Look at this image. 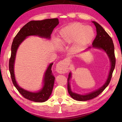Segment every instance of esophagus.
<instances>
[{"instance_id":"esophagus-1","label":"esophagus","mask_w":122,"mask_h":122,"mask_svg":"<svg viewBox=\"0 0 122 122\" xmlns=\"http://www.w3.org/2000/svg\"><path fill=\"white\" fill-rule=\"evenodd\" d=\"M69 61L67 59H64L62 61L57 64L56 67V71L60 74H64L67 73L68 71Z\"/></svg>"}]
</instances>
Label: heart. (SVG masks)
I'll list each match as a JSON object with an SVG mask.
<instances>
[{
  "label": "heart",
  "instance_id": "obj_1",
  "mask_svg": "<svg viewBox=\"0 0 122 122\" xmlns=\"http://www.w3.org/2000/svg\"><path fill=\"white\" fill-rule=\"evenodd\" d=\"M94 36L95 33L92 27L75 22L62 29L57 41L62 46L74 42V48L79 49L90 44Z\"/></svg>",
  "mask_w": 122,
  "mask_h": 122
}]
</instances>
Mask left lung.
<instances>
[{"mask_svg": "<svg viewBox=\"0 0 122 122\" xmlns=\"http://www.w3.org/2000/svg\"><path fill=\"white\" fill-rule=\"evenodd\" d=\"M94 25L95 26L96 28L97 35L95 39L92 42V47L95 48H97L100 49H103L106 51L108 56L110 59L111 62V68L109 71L108 78H107L106 83L104 85L101 86L98 89L96 90L94 92H90L89 94L86 95H80L75 93L71 92V86H70L69 80L71 77V73H69L68 78V92L72 98L74 100L78 101H86L88 100H92L96 97L102 92L107 86L109 85L110 83L111 78L112 77V75L113 70H114L115 64H116V59L115 56V51H114V45L112 39L109 36V35L105 31V30L101 26L100 24L95 21H92ZM90 47L88 48H90Z\"/></svg>", "mask_w": 122, "mask_h": 122, "instance_id": "8db88e82", "label": "left lung"}]
</instances>
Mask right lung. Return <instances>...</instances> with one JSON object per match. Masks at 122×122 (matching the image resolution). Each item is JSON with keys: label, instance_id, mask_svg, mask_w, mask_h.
<instances>
[{"label": "right lung", "instance_id": "1", "mask_svg": "<svg viewBox=\"0 0 122 122\" xmlns=\"http://www.w3.org/2000/svg\"><path fill=\"white\" fill-rule=\"evenodd\" d=\"M59 23L57 18L30 21L22 27L13 39L11 46V55L9 60V71L14 86L20 94L27 100L36 102H44L48 100L52 92L55 80V77L53 75L51 69L53 63L48 66L45 72L44 86L40 91L36 92H33L25 90L18 86L14 76V65L18 47L26 37L28 36H38L41 38L50 39L54 28Z\"/></svg>", "mask_w": 122, "mask_h": 122}]
</instances>
